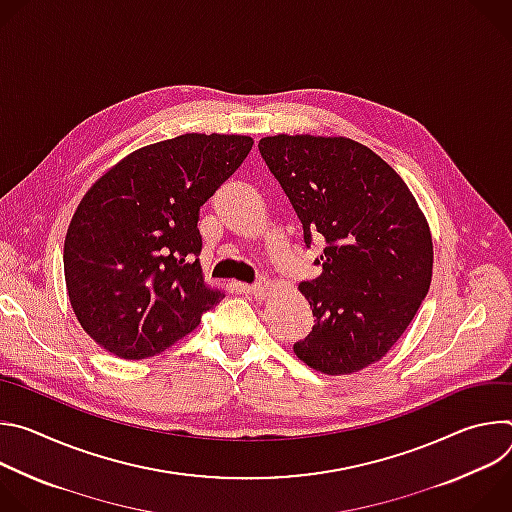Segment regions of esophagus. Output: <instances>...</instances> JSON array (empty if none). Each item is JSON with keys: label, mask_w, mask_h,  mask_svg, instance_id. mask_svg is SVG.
<instances>
[{"label": "esophagus", "mask_w": 512, "mask_h": 512, "mask_svg": "<svg viewBox=\"0 0 512 512\" xmlns=\"http://www.w3.org/2000/svg\"><path fill=\"white\" fill-rule=\"evenodd\" d=\"M249 291H251L255 300H265L267 291H269V281L265 277H259L255 283L249 285Z\"/></svg>", "instance_id": "34e87169"}]
</instances>
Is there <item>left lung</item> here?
<instances>
[{
	"label": "left lung",
	"mask_w": 512,
	"mask_h": 512,
	"mask_svg": "<svg viewBox=\"0 0 512 512\" xmlns=\"http://www.w3.org/2000/svg\"><path fill=\"white\" fill-rule=\"evenodd\" d=\"M259 152L300 218L306 247L326 241L314 261L322 273L300 283L316 320L294 352L326 375L369 367L427 296L425 216L401 176L352 139L275 135L259 141Z\"/></svg>",
	"instance_id": "left-lung-1"
}]
</instances>
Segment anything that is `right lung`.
Masks as SVG:
<instances>
[{
	"label": "right lung",
	"mask_w": 512,
	"mask_h": 512,
	"mask_svg": "<svg viewBox=\"0 0 512 512\" xmlns=\"http://www.w3.org/2000/svg\"><path fill=\"white\" fill-rule=\"evenodd\" d=\"M251 148L247 135L186 133L127 156L85 194L64 277L81 326L107 352L154 356L225 298L202 279L200 206Z\"/></svg>",
	"instance_id": "right-lung-1"
}]
</instances>
